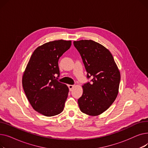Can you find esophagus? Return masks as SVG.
<instances>
[{"instance_id": "34e87169", "label": "esophagus", "mask_w": 148, "mask_h": 148, "mask_svg": "<svg viewBox=\"0 0 148 148\" xmlns=\"http://www.w3.org/2000/svg\"><path fill=\"white\" fill-rule=\"evenodd\" d=\"M74 87V85H71V84H69L68 85V88H69V90H71Z\"/></svg>"}]
</instances>
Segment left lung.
<instances>
[{"label": "left lung", "instance_id": "obj_1", "mask_svg": "<svg viewBox=\"0 0 148 148\" xmlns=\"http://www.w3.org/2000/svg\"><path fill=\"white\" fill-rule=\"evenodd\" d=\"M80 53L91 82L84 84L83 95L78 99L82 112L98 116L107 110L118 96L121 74L112 53L92 40L74 41Z\"/></svg>", "mask_w": 148, "mask_h": 148}]
</instances>
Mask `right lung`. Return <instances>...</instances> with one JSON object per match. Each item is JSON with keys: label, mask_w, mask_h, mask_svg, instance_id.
I'll list each match as a JSON object with an SVG mask.
<instances>
[{"label": "right lung", "mask_w": 148, "mask_h": 148, "mask_svg": "<svg viewBox=\"0 0 148 148\" xmlns=\"http://www.w3.org/2000/svg\"><path fill=\"white\" fill-rule=\"evenodd\" d=\"M71 45V41L56 40L37 47L31 56L22 78L23 88L34 109L45 116L64 110L69 89L59 82L58 61Z\"/></svg>", "instance_id": "1"}]
</instances>
